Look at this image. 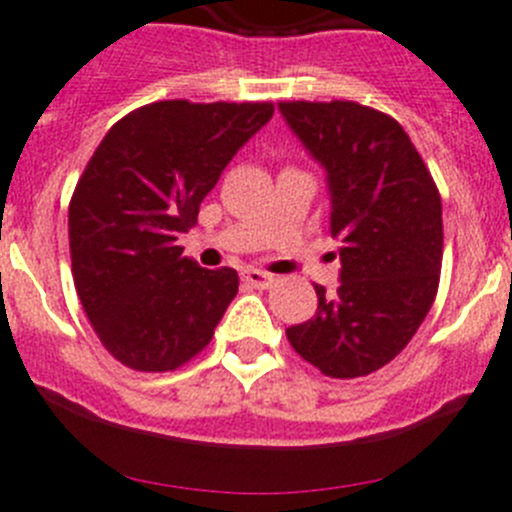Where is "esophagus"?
<instances>
[{"label": "esophagus", "instance_id": "34e87169", "mask_svg": "<svg viewBox=\"0 0 512 512\" xmlns=\"http://www.w3.org/2000/svg\"><path fill=\"white\" fill-rule=\"evenodd\" d=\"M242 278H245V283H250L252 288H257V290H267L272 283H275V275H270V272L255 270V267H250V270L242 272Z\"/></svg>", "mask_w": 512, "mask_h": 512}]
</instances>
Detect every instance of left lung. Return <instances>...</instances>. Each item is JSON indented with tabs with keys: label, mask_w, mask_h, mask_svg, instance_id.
I'll return each mask as SVG.
<instances>
[{
	"label": "left lung",
	"mask_w": 512,
	"mask_h": 512,
	"mask_svg": "<svg viewBox=\"0 0 512 512\" xmlns=\"http://www.w3.org/2000/svg\"><path fill=\"white\" fill-rule=\"evenodd\" d=\"M326 169L341 285H315L318 310L290 326L300 356L333 379H356L404 351L434 303L442 270V199L407 131L351 103H278Z\"/></svg>",
	"instance_id": "8db88e82"
}]
</instances>
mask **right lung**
<instances>
[{"label":"right lung","instance_id":"obj_1","mask_svg":"<svg viewBox=\"0 0 512 512\" xmlns=\"http://www.w3.org/2000/svg\"><path fill=\"white\" fill-rule=\"evenodd\" d=\"M272 113V103L161 100L95 148L68 212L73 278L100 343L128 369L174 371L212 341L240 278L204 270L176 242Z\"/></svg>","mask_w":512,"mask_h":512}]
</instances>
